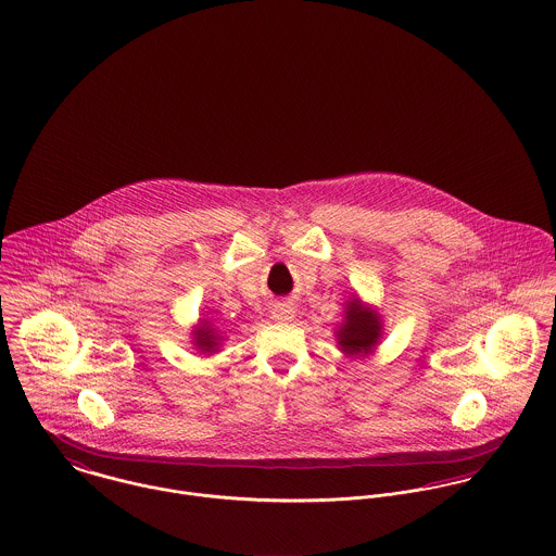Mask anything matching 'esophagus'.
<instances>
[{
	"instance_id": "1",
	"label": "esophagus",
	"mask_w": 556,
	"mask_h": 556,
	"mask_svg": "<svg viewBox=\"0 0 556 556\" xmlns=\"http://www.w3.org/2000/svg\"><path fill=\"white\" fill-rule=\"evenodd\" d=\"M271 317L276 318V320H291V318L295 317V308L289 302H280V304H276L271 308Z\"/></svg>"
}]
</instances>
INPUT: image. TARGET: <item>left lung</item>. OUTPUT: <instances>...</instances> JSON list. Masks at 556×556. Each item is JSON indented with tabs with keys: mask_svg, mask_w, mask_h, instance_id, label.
Wrapping results in <instances>:
<instances>
[{
	"mask_svg": "<svg viewBox=\"0 0 556 556\" xmlns=\"http://www.w3.org/2000/svg\"><path fill=\"white\" fill-rule=\"evenodd\" d=\"M381 317L377 311L366 308L359 298H353L346 302L344 320L336 331L338 346L346 355H368L375 351L379 338H381Z\"/></svg>",
	"mask_w": 556,
	"mask_h": 556,
	"instance_id": "obj_1",
	"label": "left lung"
}]
</instances>
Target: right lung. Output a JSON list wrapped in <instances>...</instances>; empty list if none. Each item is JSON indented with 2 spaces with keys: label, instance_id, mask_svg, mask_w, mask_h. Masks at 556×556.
Here are the masks:
<instances>
[{
  "label": "right lung",
  "instance_id": "1",
  "mask_svg": "<svg viewBox=\"0 0 556 556\" xmlns=\"http://www.w3.org/2000/svg\"><path fill=\"white\" fill-rule=\"evenodd\" d=\"M194 336V346L201 351V353H214V351H218V346H220V331L207 320V318H203L201 320V325L192 331Z\"/></svg>",
  "mask_w": 556,
  "mask_h": 556
}]
</instances>
